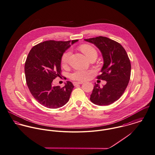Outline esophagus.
<instances>
[{"label": "esophagus", "instance_id": "34e87169", "mask_svg": "<svg viewBox=\"0 0 155 155\" xmlns=\"http://www.w3.org/2000/svg\"><path fill=\"white\" fill-rule=\"evenodd\" d=\"M83 84V82H74L73 83V84H74V86H77V85H78V84Z\"/></svg>", "mask_w": 155, "mask_h": 155}]
</instances>
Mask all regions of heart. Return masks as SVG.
I'll list each match as a JSON object with an SVG mask.
<instances>
[{
  "mask_svg": "<svg viewBox=\"0 0 155 155\" xmlns=\"http://www.w3.org/2000/svg\"><path fill=\"white\" fill-rule=\"evenodd\" d=\"M81 50L84 53V55L89 59L92 56H97V51L92 45L89 44H83L80 47ZM71 51L70 50L64 52L61 58V63L62 66H66L70 60ZM93 71L86 70H79L75 71L71 74V78L72 80L77 81H84L88 79Z\"/></svg>",
  "mask_w": 155,
  "mask_h": 155,
  "instance_id": "b5f03b06",
  "label": "heart"
}]
</instances>
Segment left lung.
Segmentation results:
<instances>
[{
    "label": "left lung",
    "instance_id": "1",
    "mask_svg": "<svg viewBox=\"0 0 155 155\" xmlns=\"http://www.w3.org/2000/svg\"><path fill=\"white\" fill-rule=\"evenodd\" d=\"M95 44L104 58L101 74L97 78L107 81L100 87L95 84L90 100L98 105H108L120 98L128 84L131 75V63L127 52L118 42L105 37L84 39Z\"/></svg>",
    "mask_w": 155,
    "mask_h": 155
}]
</instances>
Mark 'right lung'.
<instances>
[{"mask_svg": "<svg viewBox=\"0 0 155 155\" xmlns=\"http://www.w3.org/2000/svg\"><path fill=\"white\" fill-rule=\"evenodd\" d=\"M78 40L68 41H45L34 46L25 63V74L28 89L40 104L48 108H58L69 100L74 87L69 81L65 86H53V81L60 77L61 58L71 44Z\"/></svg>", "mask_w": 155, "mask_h": 155, "instance_id": "obj_1", "label": "right lung"}]
</instances>
